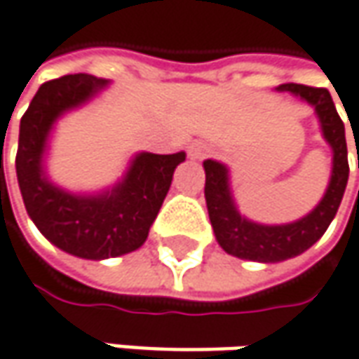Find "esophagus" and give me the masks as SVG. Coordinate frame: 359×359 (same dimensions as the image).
<instances>
[{"instance_id": "1", "label": "esophagus", "mask_w": 359, "mask_h": 359, "mask_svg": "<svg viewBox=\"0 0 359 359\" xmlns=\"http://www.w3.org/2000/svg\"><path fill=\"white\" fill-rule=\"evenodd\" d=\"M210 147L207 142H203V140H196L193 142L191 147H189V154H191V158H205L207 154H209Z\"/></svg>"}]
</instances>
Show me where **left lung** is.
<instances>
[{
  "label": "left lung",
  "mask_w": 359,
  "mask_h": 359,
  "mask_svg": "<svg viewBox=\"0 0 359 359\" xmlns=\"http://www.w3.org/2000/svg\"><path fill=\"white\" fill-rule=\"evenodd\" d=\"M279 92H291L307 104L313 106L320 118L321 134L325 142L334 150L332 163V179L327 191L320 205L305 215L304 219L287 225H259L245 219L235 207L231 184H229V168L217 161H205V198L215 237L229 255L259 263H277L295 257L307 251L321 235L327 231L339 209L341 196L350 177L348 164V144H346V128L335 110V104L325 88H311L304 84H281ZM359 168V152H358Z\"/></svg>",
  "instance_id": "obj_1"
}]
</instances>
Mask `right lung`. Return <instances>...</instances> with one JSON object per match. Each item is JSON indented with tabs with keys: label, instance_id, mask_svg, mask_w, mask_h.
I'll list each match as a JSON object with an SVG mask.
<instances>
[{
	"label": "right lung",
	"instance_id": "add662e5",
	"mask_svg": "<svg viewBox=\"0 0 359 359\" xmlns=\"http://www.w3.org/2000/svg\"><path fill=\"white\" fill-rule=\"evenodd\" d=\"M106 84L90 74L50 80L39 86L20 122L15 170L25 210L48 241L82 259L120 257L147 241L175 168L187 156L184 152H140L124 179L100 195H74L50 182L43 154L54 122L96 96Z\"/></svg>",
	"mask_w": 359,
	"mask_h": 359
}]
</instances>
